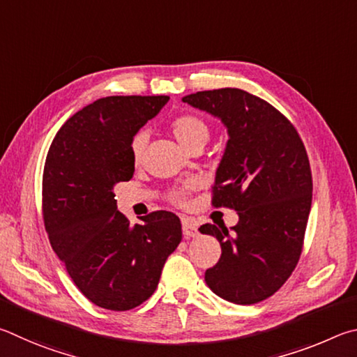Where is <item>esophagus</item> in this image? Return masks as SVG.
<instances>
[{
	"label": "esophagus",
	"instance_id": "obj_1",
	"mask_svg": "<svg viewBox=\"0 0 357 357\" xmlns=\"http://www.w3.org/2000/svg\"><path fill=\"white\" fill-rule=\"evenodd\" d=\"M182 230H183L185 238H195V236L199 235L197 226L191 220H188V218H183L182 220Z\"/></svg>",
	"mask_w": 357,
	"mask_h": 357
}]
</instances>
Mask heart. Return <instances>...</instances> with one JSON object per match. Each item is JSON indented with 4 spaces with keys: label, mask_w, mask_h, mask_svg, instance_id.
<instances>
[{
    "label": "heart",
    "mask_w": 357,
    "mask_h": 357,
    "mask_svg": "<svg viewBox=\"0 0 357 357\" xmlns=\"http://www.w3.org/2000/svg\"><path fill=\"white\" fill-rule=\"evenodd\" d=\"M171 130L174 136L177 137V141L182 144L185 149L199 139H205V141L208 139L207 123H205L201 117L192 116V114H183V116H178L177 119H174L171 123ZM146 142H147L146 133H137L133 137V141H131V156H133L135 161H139L141 155L144 152V147H146ZM175 199H177V201H182L183 199L182 192L175 195Z\"/></svg>",
    "instance_id": "heart-1"
}]
</instances>
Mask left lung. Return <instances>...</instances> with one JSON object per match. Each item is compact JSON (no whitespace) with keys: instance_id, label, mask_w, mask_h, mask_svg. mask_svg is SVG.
<instances>
[{"instance_id":"1","label":"left lung","mask_w":357,"mask_h":357,"mask_svg":"<svg viewBox=\"0 0 357 357\" xmlns=\"http://www.w3.org/2000/svg\"><path fill=\"white\" fill-rule=\"evenodd\" d=\"M208 112L229 139L215 175V207L238 213L236 226L204 224L220 241L221 259L205 271L210 290L234 304L274 295L299 260L312 205V174L301 137L265 100L224 87L185 96Z\"/></svg>"}]
</instances>
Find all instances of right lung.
I'll return each instance as SVG.
<instances>
[{
    "instance_id": "obj_1",
    "label": "right lung",
    "mask_w": 357,
    "mask_h": 357,
    "mask_svg": "<svg viewBox=\"0 0 357 357\" xmlns=\"http://www.w3.org/2000/svg\"><path fill=\"white\" fill-rule=\"evenodd\" d=\"M167 96H112L62 125L43 169V220L50 243L75 285L98 307L130 310L153 295L166 259L182 241L171 211L131 226L114 186L135 172L131 141Z\"/></svg>"
}]
</instances>
